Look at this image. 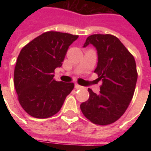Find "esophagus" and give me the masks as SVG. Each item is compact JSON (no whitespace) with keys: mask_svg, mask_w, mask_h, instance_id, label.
<instances>
[{"mask_svg":"<svg viewBox=\"0 0 151 151\" xmlns=\"http://www.w3.org/2000/svg\"><path fill=\"white\" fill-rule=\"evenodd\" d=\"M82 87V86H81L78 85V84H75V88L76 89H81Z\"/></svg>","mask_w":151,"mask_h":151,"instance_id":"1","label":"esophagus"}]
</instances>
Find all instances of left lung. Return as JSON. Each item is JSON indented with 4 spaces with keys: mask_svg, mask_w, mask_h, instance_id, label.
<instances>
[{
    "mask_svg": "<svg viewBox=\"0 0 151 151\" xmlns=\"http://www.w3.org/2000/svg\"><path fill=\"white\" fill-rule=\"evenodd\" d=\"M93 44L98 52L95 70L102 80L98 95L88 89L90 97L80 108L82 113L95 124L107 125L120 118L133 99L137 80L136 62L120 40L112 35H92L83 47Z\"/></svg>",
    "mask_w": 151,
    "mask_h": 151,
    "instance_id": "8db88e82",
    "label": "left lung"
}]
</instances>
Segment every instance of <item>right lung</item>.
<instances>
[{
	"label": "right lung",
	"mask_w": 151,
	"mask_h": 151,
	"mask_svg": "<svg viewBox=\"0 0 151 151\" xmlns=\"http://www.w3.org/2000/svg\"><path fill=\"white\" fill-rule=\"evenodd\" d=\"M78 35L47 31L22 47L14 73V83L22 108L30 116L44 119L60 110L73 82H56L54 70L62 65L69 47Z\"/></svg>",
	"instance_id": "right-lung-1"
}]
</instances>
